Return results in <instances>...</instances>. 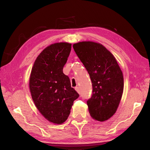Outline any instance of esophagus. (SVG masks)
Returning a JSON list of instances; mask_svg holds the SVG:
<instances>
[{
	"instance_id": "obj_1",
	"label": "esophagus",
	"mask_w": 150,
	"mask_h": 150,
	"mask_svg": "<svg viewBox=\"0 0 150 150\" xmlns=\"http://www.w3.org/2000/svg\"><path fill=\"white\" fill-rule=\"evenodd\" d=\"M75 90H76V92H77V93H80V90H79V87H76L75 88Z\"/></svg>"
}]
</instances>
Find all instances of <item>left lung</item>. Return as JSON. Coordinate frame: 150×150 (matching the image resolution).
Returning a JSON list of instances; mask_svg holds the SVG:
<instances>
[{"label": "left lung", "instance_id": "8db88e82", "mask_svg": "<svg viewBox=\"0 0 150 150\" xmlns=\"http://www.w3.org/2000/svg\"><path fill=\"white\" fill-rule=\"evenodd\" d=\"M74 50L90 75L93 94L87 100L91 117L103 122L117 111L124 90V77L115 57L102 44L82 41Z\"/></svg>", "mask_w": 150, "mask_h": 150}]
</instances>
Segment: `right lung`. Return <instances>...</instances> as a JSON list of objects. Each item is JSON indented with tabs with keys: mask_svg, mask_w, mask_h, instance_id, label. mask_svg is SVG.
Here are the masks:
<instances>
[{
	"mask_svg": "<svg viewBox=\"0 0 150 150\" xmlns=\"http://www.w3.org/2000/svg\"><path fill=\"white\" fill-rule=\"evenodd\" d=\"M71 44L57 42L47 47L35 59L29 87L37 109L50 122L62 124L67 120L79 94L63 72Z\"/></svg>",
	"mask_w": 150,
	"mask_h": 150,
	"instance_id": "1",
	"label": "right lung"
}]
</instances>
